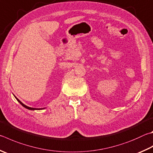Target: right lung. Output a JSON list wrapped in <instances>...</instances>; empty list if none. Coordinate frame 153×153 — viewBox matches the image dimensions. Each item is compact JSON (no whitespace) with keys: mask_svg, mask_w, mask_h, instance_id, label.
Instances as JSON below:
<instances>
[{"mask_svg":"<svg viewBox=\"0 0 153 153\" xmlns=\"http://www.w3.org/2000/svg\"><path fill=\"white\" fill-rule=\"evenodd\" d=\"M15 98H16V97H15ZM16 100H17V101L19 102V103H20L22 105H23V107H25V108H27V109H29V110H40V108H37H37H30V107H29V106H27V105H25L24 104H23V103H22V102L20 101V100H19L18 99V98H16Z\"/></svg>","mask_w":153,"mask_h":153,"instance_id":"obj_1","label":"right lung"}]
</instances>
